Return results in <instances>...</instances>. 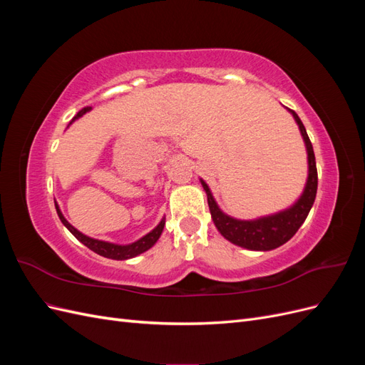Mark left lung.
Segmentation results:
<instances>
[{"label":"left lung","instance_id":"left-lung-1","mask_svg":"<svg viewBox=\"0 0 365 365\" xmlns=\"http://www.w3.org/2000/svg\"><path fill=\"white\" fill-rule=\"evenodd\" d=\"M289 113L294 115L298 128H300L302 137L304 140L306 150H307V164H309V173H307V182L303 190V195L298 197V201L289 207L271 216L259 217L254 220H239L225 215L220 210L215 201V197L210 192L208 185L201 180V184L207 193V201L210 207V213L217 228V231L222 235L231 244L239 245L247 250H256V251H269L274 248H279L280 245L286 244L297 231L303 225L309 212L314 205L315 196H317V187H318V173H317V163H315V153L312 143L307 137L306 128L303 121L295 114V111L289 109Z\"/></svg>","mask_w":365,"mask_h":365}]
</instances>
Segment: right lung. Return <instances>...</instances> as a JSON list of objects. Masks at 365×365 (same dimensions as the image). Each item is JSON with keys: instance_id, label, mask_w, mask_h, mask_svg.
I'll return each mask as SVG.
<instances>
[{"instance_id": "right-lung-1", "label": "right lung", "mask_w": 365, "mask_h": 365, "mask_svg": "<svg viewBox=\"0 0 365 365\" xmlns=\"http://www.w3.org/2000/svg\"><path fill=\"white\" fill-rule=\"evenodd\" d=\"M91 111V106H86V108H82L79 113H77L71 121H74L76 118L82 117L85 113ZM70 121V123H71ZM56 212H58V216L61 219V222L67 227L70 230V233L77 239L81 240L82 244L85 247L90 248L91 251L101 254V256L106 257V259H114V260H126V259H132L138 256V254L148 251L149 248H152L153 245H155V242L160 239L161 233H163V228H164V219L161 220V222L153 228L150 233H148L146 236H143L141 239H138L137 242H134V244H129V245H117V244H111V242H105V240H98V239H93V237H88L85 235H82L79 230H76L67 219L63 217V215L61 213V210L56 204Z\"/></svg>"}]
</instances>
